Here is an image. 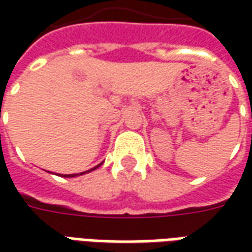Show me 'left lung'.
Segmentation results:
<instances>
[{
  "label": "left lung",
  "instance_id": "obj_1",
  "mask_svg": "<svg viewBox=\"0 0 252 252\" xmlns=\"http://www.w3.org/2000/svg\"><path fill=\"white\" fill-rule=\"evenodd\" d=\"M94 169H95V167H94ZM94 169H92V170H94ZM92 170H88V171H83V173H81V174L89 173V171H92ZM63 177H75V175H74V174H67V175H63Z\"/></svg>",
  "mask_w": 252,
  "mask_h": 252
}]
</instances>
